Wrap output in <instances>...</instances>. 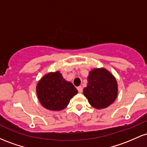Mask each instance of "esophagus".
<instances>
[{
  "mask_svg": "<svg viewBox=\"0 0 147 147\" xmlns=\"http://www.w3.org/2000/svg\"><path fill=\"white\" fill-rule=\"evenodd\" d=\"M77 90H78V92H82V91H83V88H82V86H79V87H77Z\"/></svg>",
  "mask_w": 147,
  "mask_h": 147,
  "instance_id": "1",
  "label": "esophagus"
}]
</instances>
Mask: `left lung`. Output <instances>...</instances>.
Returning <instances> with one entry per match:
<instances>
[{"label": "left lung", "mask_w": 147, "mask_h": 147, "mask_svg": "<svg viewBox=\"0 0 147 147\" xmlns=\"http://www.w3.org/2000/svg\"><path fill=\"white\" fill-rule=\"evenodd\" d=\"M118 88L115 77L104 68H94L89 72L88 85L84 95L89 104L97 109H106L117 97Z\"/></svg>", "instance_id": "left-lung-1"}]
</instances>
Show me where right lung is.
<instances>
[{
	"mask_svg": "<svg viewBox=\"0 0 147 147\" xmlns=\"http://www.w3.org/2000/svg\"><path fill=\"white\" fill-rule=\"evenodd\" d=\"M40 103L50 111H61L78 91L71 82H67L59 71L49 72L38 81L36 88Z\"/></svg>",
	"mask_w": 147,
	"mask_h": 147,
	"instance_id": "add662e5",
	"label": "right lung"
}]
</instances>
